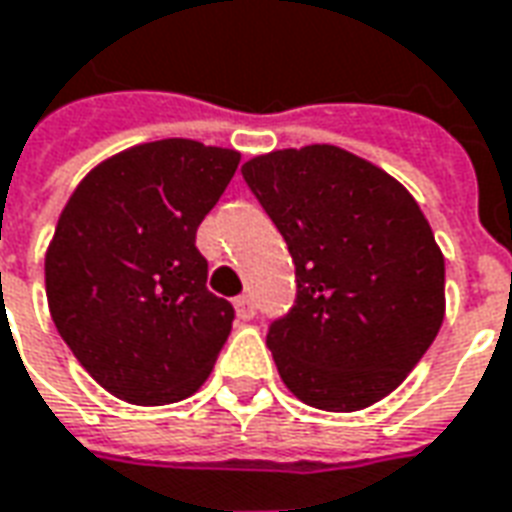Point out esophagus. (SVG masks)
Instances as JSON below:
<instances>
[{
  "label": "esophagus",
  "instance_id": "34e87169",
  "mask_svg": "<svg viewBox=\"0 0 512 512\" xmlns=\"http://www.w3.org/2000/svg\"><path fill=\"white\" fill-rule=\"evenodd\" d=\"M234 308H237V317L239 320H253V317H256V303H253V297H248V295H242V297H237V300H234Z\"/></svg>",
  "mask_w": 512,
  "mask_h": 512
}]
</instances>
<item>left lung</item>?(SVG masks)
Listing matches in <instances>:
<instances>
[{
  "label": "left lung",
  "mask_w": 512,
  "mask_h": 512,
  "mask_svg": "<svg viewBox=\"0 0 512 512\" xmlns=\"http://www.w3.org/2000/svg\"><path fill=\"white\" fill-rule=\"evenodd\" d=\"M242 179L295 262V306L267 331L286 389L320 411L383 400L444 322V256L419 204L336 146L253 157Z\"/></svg>",
  "instance_id": "1"
}]
</instances>
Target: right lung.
I'll list each match as a JSON object with an SVG mask.
<instances>
[{
    "instance_id": "obj_1",
    "label": "right lung",
    "mask_w": 512,
    "mask_h": 512,
    "mask_svg": "<svg viewBox=\"0 0 512 512\" xmlns=\"http://www.w3.org/2000/svg\"><path fill=\"white\" fill-rule=\"evenodd\" d=\"M237 165L231 148L157 140L101 162L68 198L46 253L49 311L115 397L165 405L209 378L234 306L206 289L195 234Z\"/></svg>"
}]
</instances>
